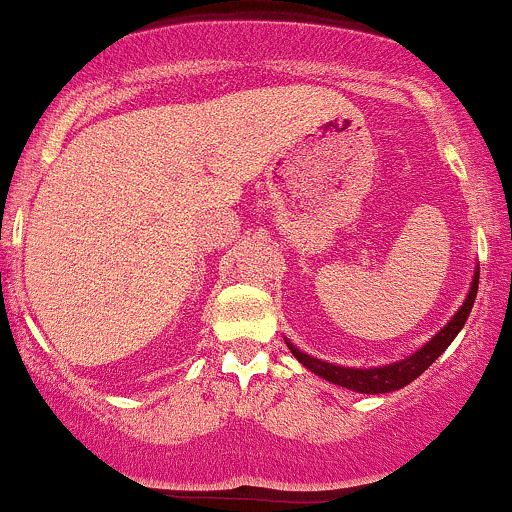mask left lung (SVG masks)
I'll use <instances>...</instances> for the list:
<instances>
[{
    "instance_id": "obj_1",
    "label": "left lung",
    "mask_w": 512,
    "mask_h": 512,
    "mask_svg": "<svg viewBox=\"0 0 512 512\" xmlns=\"http://www.w3.org/2000/svg\"><path fill=\"white\" fill-rule=\"evenodd\" d=\"M477 287H479V273L474 275L472 290L467 294L465 304L460 306L458 314L453 316V321H450L441 333L434 335V338L426 342L422 350L414 352L412 357L402 359L398 364L378 366V369H347V366H335V364L321 362V359L309 357V354L299 352L292 342H287V347H290V352L306 366V369H311L314 374L326 378L330 383H335V386L357 390V393H369V395L390 393V390L405 388L407 383L414 381V378L422 376L424 371L429 369V366L434 364L443 352H446V347L455 340V335L460 333L462 326H465L467 316H470L474 297H477Z\"/></svg>"
}]
</instances>
